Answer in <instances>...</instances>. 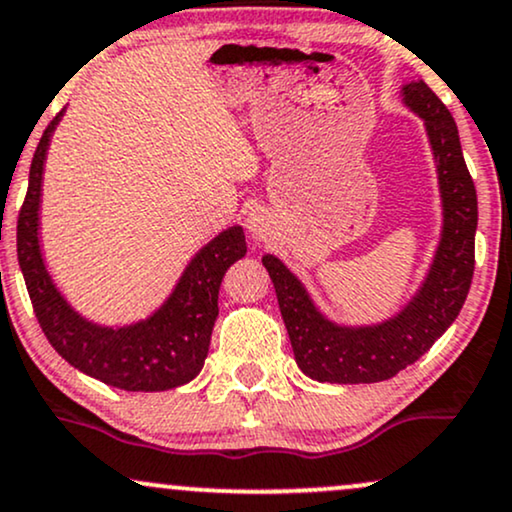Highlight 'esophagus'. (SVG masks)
Listing matches in <instances>:
<instances>
[{"label": "esophagus", "mask_w": 512, "mask_h": 512, "mask_svg": "<svg viewBox=\"0 0 512 512\" xmlns=\"http://www.w3.org/2000/svg\"><path fill=\"white\" fill-rule=\"evenodd\" d=\"M246 227H249V232H251V235H254L256 239L266 237V232H268V218H266V213L251 211L249 218H246Z\"/></svg>", "instance_id": "1"}]
</instances>
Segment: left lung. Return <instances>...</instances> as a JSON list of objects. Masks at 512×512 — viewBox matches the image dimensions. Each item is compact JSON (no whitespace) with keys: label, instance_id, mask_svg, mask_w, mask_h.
<instances>
[{"label":"left lung","instance_id":"1","mask_svg":"<svg viewBox=\"0 0 512 512\" xmlns=\"http://www.w3.org/2000/svg\"><path fill=\"white\" fill-rule=\"evenodd\" d=\"M401 104L425 125L441 199V232L420 287L399 311L377 323H337L320 311L304 282L275 254L261 258L304 375L332 384H370L394 377L449 330L470 292L475 270L477 192L453 116L422 80L399 90Z\"/></svg>","mask_w":512,"mask_h":512}]
</instances>
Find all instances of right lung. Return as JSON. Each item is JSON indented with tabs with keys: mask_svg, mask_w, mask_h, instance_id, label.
<instances>
[{
	"mask_svg": "<svg viewBox=\"0 0 512 512\" xmlns=\"http://www.w3.org/2000/svg\"><path fill=\"white\" fill-rule=\"evenodd\" d=\"M63 111L44 130L30 163L28 194L18 213V266L49 344L75 370L125 391H166L199 375L218 318L225 270L246 254L242 225L208 239L189 258L166 301L147 318L102 325L82 315L56 287L42 254L40 211L47 151Z\"/></svg>",
	"mask_w": 512,
	"mask_h": 512,
	"instance_id": "1",
	"label": "right lung"
}]
</instances>
